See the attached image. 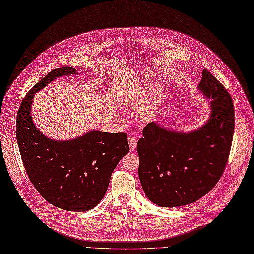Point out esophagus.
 I'll return each mask as SVG.
<instances>
[{
    "mask_svg": "<svg viewBox=\"0 0 254 254\" xmlns=\"http://www.w3.org/2000/svg\"><path fill=\"white\" fill-rule=\"evenodd\" d=\"M127 141H128V144H129V148L132 149V151H134V149L137 146V139L135 137H133V136H129L127 138Z\"/></svg>",
    "mask_w": 254,
    "mask_h": 254,
    "instance_id": "34e87169",
    "label": "esophagus"
}]
</instances>
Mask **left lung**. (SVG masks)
I'll return each mask as SVG.
<instances>
[{
	"instance_id": "left-lung-1",
	"label": "left lung",
	"mask_w": 254,
	"mask_h": 254,
	"mask_svg": "<svg viewBox=\"0 0 254 254\" xmlns=\"http://www.w3.org/2000/svg\"><path fill=\"white\" fill-rule=\"evenodd\" d=\"M198 89L211 98V114L204 126L179 133L149 122L138 141L140 182L148 200L161 207L198 201L218 183L228 161L234 130L232 98L206 69Z\"/></svg>"
}]
</instances>
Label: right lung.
<instances>
[{"mask_svg": "<svg viewBox=\"0 0 254 254\" xmlns=\"http://www.w3.org/2000/svg\"><path fill=\"white\" fill-rule=\"evenodd\" d=\"M77 74L58 68L26 94L16 116V140L26 173L43 198L61 209L88 211L102 200L111 175L129 152L126 133L91 130L81 137L58 141L42 134L31 117L34 94L56 77Z\"/></svg>", "mask_w": 254, "mask_h": 254, "instance_id": "obj_1", "label": "right lung"}]
</instances>
